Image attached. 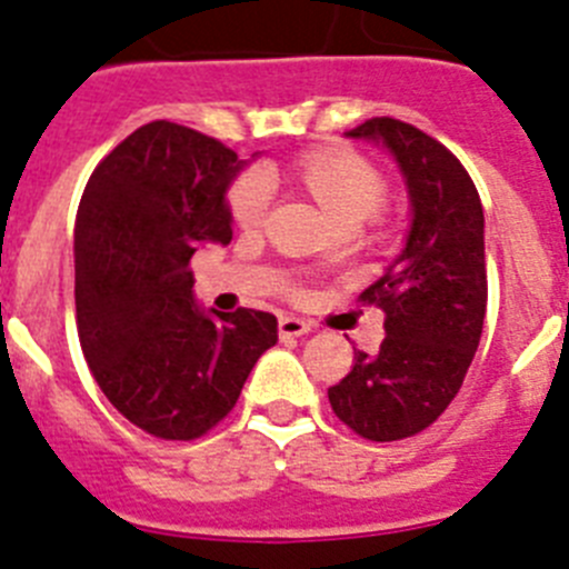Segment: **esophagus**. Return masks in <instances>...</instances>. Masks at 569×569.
<instances>
[{"label": "esophagus", "instance_id": "obj_1", "mask_svg": "<svg viewBox=\"0 0 569 569\" xmlns=\"http://www.w3.org/2000/svg\"><path fill=\"white\" fill-rule=\"evenodd\" d=\"M278 329H280V337H300V335H309L311 322L300 320V317L286 315V317H280Z\"/></svg>", "mask_w": 569, "mask_h": 569}]
</instances>
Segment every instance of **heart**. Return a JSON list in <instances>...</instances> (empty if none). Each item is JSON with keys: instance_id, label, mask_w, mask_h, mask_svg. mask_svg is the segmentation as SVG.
I'll use <instances>...</instances> for the list:
<instances>
[{"instance_id": "b5f03b06", "label": "heart", "mask_w": 569, "mask_h": 569, "mask_svg": "<svg viewBox=\"0 0 569 569\" xmlns=\"http://www.w3.org/2000/svg\"><path fill=\"white\" fill-rule=\"evenodd\" d=\"M297 176L335 223H362L368 214L377 212L386 196L377 170L368 167L362 158L342 156V152H320V156L303 158L297 167ZM269 201H272L269 178L263 172H249L229 192V212L240 227H258L266 218Z\"/></svg>"}]
</instances>
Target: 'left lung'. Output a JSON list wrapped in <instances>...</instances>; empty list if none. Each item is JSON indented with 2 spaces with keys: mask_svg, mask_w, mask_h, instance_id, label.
I'll use <instances>...</instances> for the list:
<instances>
[{
  "mask_svg": "<svg viewBox=\"0 0 569 569\" xmlns=\"http://www.w3.org/2000/svg\"><path fill=\"white\" fill-rule=\"evenodd\" d=\"M346 138L382 147L397 163L411 221L406 243L362 300L386 311L380 351L329 388L337 417L373 442L433 422L462 388L485 326V212L462 163L437 138L397 119H371Z\"/></svg>",
  "mask_w": 569,
  "mask_h": 569,
  "instance_id": "1",
  "label": "left lung"
}]
</instances>
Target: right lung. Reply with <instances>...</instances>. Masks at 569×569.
<instances>
[{
    "mask_svg": "<svg viewBox=\"0 0 569 569\" xmlns=\"http://www.w3.org/2000/svg\"><path fill=\"white\" fill-rule=\"evenodd\" d=\"M247 167L172 121L127 136L87 181L76 214V320L96 382L132 425L196 439L234 408L266 348L269 311L203 309L189 260L232 240L227 192Z\"/></svg>",
    "mask_w": 569,
    "mask_h": 569,
    "instance_id": "1",
    "label": "right lung"
}]
</instances>
